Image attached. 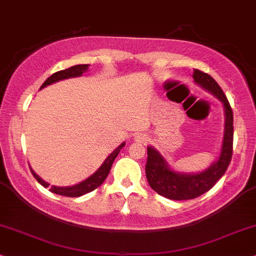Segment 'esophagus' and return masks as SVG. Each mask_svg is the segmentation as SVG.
<instances>
[{
	"label": "esophagus",
	"instance_id": "34e87169",
	"mask_svg": "<svg viewBox=\"0 0 256 256\" xmlns=\"http://www.w3.org/2000/svg\"><path fill=\"white\" fill-rule=\"evenodd\" d=\"M147 140H148L147 135H144V134H142V133L135 135V141H138V142H142V144H144Z\"/></svg>",
	"mask_w": 256,
	"mask_h": 256
}]
</instances>
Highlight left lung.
<instances>
[{
    "instance_id": "1",
    "label": "left lung",
    "mask_w": 256,
    "mask_h": 256,
    "mask_svg": "<svg viewBox=\"0 0 256 256\" xmlns=\"http://www.w3.org/2000/svg\"><path fill=\"white\" fill-rule=\"evenodd\" d=\"M194 82L208 92L216 97L224 109V130L222 146L216 162L197 173L179 172L171 168L167 160L159 150L152 146L147 147L146 176L148 184L156 194L172 200H194L205 194L222 178L228 168L232 154V136H234V118L232 110L224 92L211 76L200 70H194Z\"/></svg>"
}]
</instances>
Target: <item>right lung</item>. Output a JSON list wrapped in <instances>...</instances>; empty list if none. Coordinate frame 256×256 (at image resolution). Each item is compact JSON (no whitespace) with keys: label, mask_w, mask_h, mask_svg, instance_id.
<instances>
[{"label":"right lung","mask_w":256,"mask_h":256,"mask_svg":"<svg viewBox=\"0 0 256 256\" xmlns=\"http://www.w3.org/2000/svg\"><path fill=\"white\" fill-rule=\"evenodd\" d=\"M89 66L90 65H88V64L74 65V66H71V68H66V70L56 72V74H53L51 77H48L45 82H44V84L41 85L40 90L44 89V88L48 86V85H51L53 83H56V82H59V80H68V78L80 77L82 74H85V72L89 70ZM124 144H126V142H122L118 148H115V150H114L112 152L110 153L108 156H106V159L104 160L102 165L100 166V168L97 170L94 173H92L90 176H88L86 179H84L83 182H78V184L72 185V186H54L53 185V186H51V188H50V191L53 192V194H56L66 196V197H80V196H83L85 194H89V192L94 191V188H97L100 185H102V182L106 180V178L108 176L109 172H110V168H112V166L114 160H115L116 156H118L120 150L124 147ZM30 168L32 174H33L34 178L36 179L38 182L42 185L44 188H48L50 186L48 182L44 180L42 178H40V176H38L36 172H34V170H32V167H30Z\"/></svg>","instance_id":"add662e5"}]
</instances>
